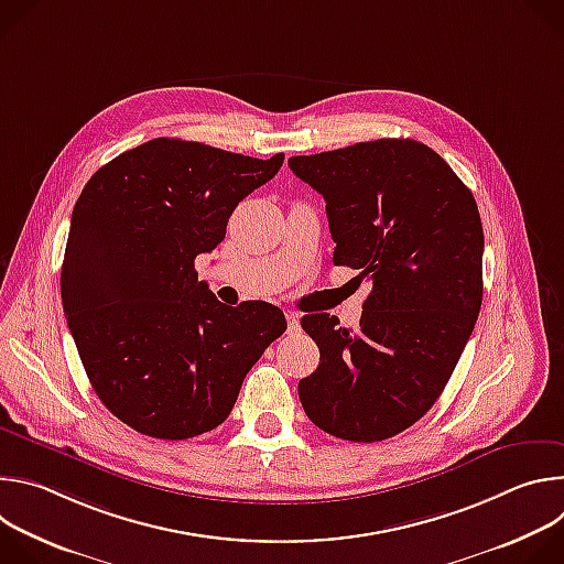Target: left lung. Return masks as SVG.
Segmentation results:
<instances>
[{
    "instance_id": "1",
    "label": "left lung",
    "mask_w": 564,
    "mask_h": 564,
    "mask_svg": "<svg viewBox=\"0 0 564 564\" xmlns=\"http://www.w3.org/2000/svg\"><path fill=\"white\" fill-rule=\"evenodd\" d=\"M279 170L274 158L155 138L79 194L62 263L66 324L96 394L133 431L187 440L220 426L279 337V307L223 304L194 270Z\"/></svg>"
}]
</instances>
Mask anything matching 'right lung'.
<instances>
[{
    "label": "right lung",
    "instance_id": "right-lung-1",
    "mask_svg": "<svg viewBox=\"0 0 564 564\" xmlns=\"http://www.w3.org/2000/svg\"><path fill=\"white\" fill-rule=\"evenodd\" d=\"M288 167L324 196L335 265L364 270L368 290L357 330H316L321 357L299 381L301 406L341 440L394 437L431 411L477 321V205L417 140L357 142Z\"/></svg>",
    "mask_w": 564,
    "mask_h": 564
}]
</instances>
